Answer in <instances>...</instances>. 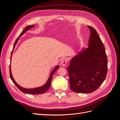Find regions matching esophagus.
I'll use <instances>...</instances> for the list:
<instances>
[{
	"label": "esophagus",
	"instance_id": "34e87169",
	"mask_svg": "<svg viewBox=\"0 0 120 120\" xmlns=\"http://www.w3.org/2000/svg\"><path fill=\"white\" fill-rule=\"evenodd\" d=\"M67 62H68V60L67 59H63L62 60H61L60 61V64L61 65V66H63V67H64L66 66V64H67Z\"/></svg>",
	"mask_w": 120,
	"mask_h": 120
}]
</instances>
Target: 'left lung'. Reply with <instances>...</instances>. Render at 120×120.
<instances>
[{
  "label": "left lung",
  "mask_w": 120,
  "mask_h": 120,
  "mask_svg": "<svg viewBox=\"0 0 120 120\" xmlns=\"http://www.w3.org/2000/svg\"><path fill=\"white\" fill-rule=\"evenodd\" d=\"M90 34L88 48L82 47L70 61L68 71L71 89L78 93H91L106 79L108 60L105 47L95 28L88 26Z\"/></svg>",
  "instance_id": "left-lung-1"
}]
</instances>
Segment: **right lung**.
<instances>
[{
  "label": "right lung",
  "mask_w": 120,
  "mask_h": 120,
  "mask_svg": "<svg viewBox=\"0 0 120 120\" xmlns=\"http://www.w3.org/2000/svg\"><path fill=\"white\" fill-rule=\"evenodd\" d=\"M35 25H28V26H27L26 27H25V28L21 32V33L19 35V36L18 38H17V39L16 40V41L14 43V45H13V49L12 51L11 52V57H10V61L11 60V58H12V53L13 52V50L15 49V47L17 44V43L18 42V41H19V38L20 37H21L22 35H23L25 32H26L27 31H28V30H30L31 28H33L34 27H35ZM60 67L59 65H57L55 67L53 70H52L51 73H50L49 78H48V79L47 80L46 82L45 83L44 85L43 86H39V87H38V88H31V89H27V88H23V87L21 86H19L18 83L15 81L14 80V78H13V76L12 75V72H11V62H10V68H9V72H10V77L11 80L14 83L18 88L19 89V90H20L21 92H22L23 93H26V94H32V95H38V94H43L45 93L47 90H48L50 87V85H51V82H52V76L53 75V74L55 73V72Z\"/></svg>",
  "instance_id": "add662e5"
}]
</instances>
